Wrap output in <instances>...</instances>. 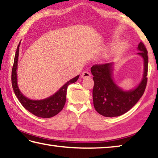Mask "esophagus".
<instances>
[{
  "instance_id": "esophagus-1",
  "label": "esophagus",
  "mask_w": 158,
  "mask_h": 158,
  "mask_svg": "<svg viewBox=\"0 0 158 158\" xmlns=\"http://www.w3.org/2000/svg\"><path fill=\"white\" fill-rule=\"evenodd\" d=\"M81 77H82L83 79L89 78V77H90V74L89 72L85 71V72H84V73L81 74Z\"/></svg>"
}]
</instances>
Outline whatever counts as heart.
Returning a JSON list of instances; mask_svg holds the SVG:
<instances>
[{"label": "heart", "mask_w": 158, "mask_h": 158, "mask_svg": "<svg viewBox=\"0 0 158 158\" xmlns=\"http://www.w3.org/2000/svg\"><path fill=\"white\" fill-rule=\"evenodd\" d=\"M127 44H128V42L126 40L118 42L117 43L115 44V45L114 46V50L116 51V50H120V49H124V48L127 47Z\"/></svg>", "instance_id": "heart-1"}]
</instances>
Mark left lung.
Listing matches in <instances>:
<instances>
[{"label": "left lung", "mask_w": 158, "mask_h": 158, "mask_svg": "<svg viewBox=\"0 0 158 158\" xmlns=\"http://www.w3.org/2000/svg\"><path fill=\"white\" fill-rule=\"evenodd\" d=\"M138 55L143 60V73L141 81L130 90H123L113 78L114 63L93 65V105L95 110L105 117L119 116L135 105L145 91L148 73V52L142 42L138 44Z\"/></svg>", "instance_id": "left-lung-1"}]
</instances>
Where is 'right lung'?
Masks as SVG:
<instances>
[{
    "mask_svg": "<svg viewBox=\"0 0 158 158\" xmlns=\"http://www.w3.org/2000/svg\"><path fill=\"white\" fill-rule=\"evenodd\" d=\"M20 44L21 41L16 51L12 72V84L15 94L23 107L35 116L40 118H52L54 116L59 113L64 107L66 102L68 86L69 84L76 82L79 79V75L76 76L66 82L57 92L49 96V98L42 100H31L26 98L21 92L17 84V66Z\"/></svg>",
    "mask_w": 158,
    "mask_h": 158,
    "instance_id": "right-lung-1",
    "label": "right lung"
}]
</instances>
